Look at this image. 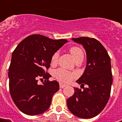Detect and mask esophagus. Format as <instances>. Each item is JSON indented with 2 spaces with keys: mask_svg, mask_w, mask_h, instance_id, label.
Here are the masks:
<instances>
[{
  "mask_svg": "<svg viewBox=\"0 0 122 122\" xmlns=\"http://www.w3.org/2000/svg\"><path fill=\"white\" fill-rule=\"evenodd\" d=\"M66 86V85H65V84L60 83V88H64V87H65Z\"/></svg>",
  "mask_w": 122,
  "mask_h": 122,
  "instance_id": "obj_1",
  "label": "esophagus"
}]
</instances>
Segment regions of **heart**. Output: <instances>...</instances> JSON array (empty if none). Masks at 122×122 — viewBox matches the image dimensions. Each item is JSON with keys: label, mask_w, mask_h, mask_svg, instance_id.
Wrapping results in <instances>:
<instances>
[{"label": "heart", "mask_w": 122, "mask_h": 122, "mask_svg": "<svg viewBox=\"0 0 122 122\" xmlns=\"http://www.w3.org/2000/svg\"><path fill=\"white\" fill-rule=\"evenodd\" d=\"M70 52L75 62L77 61L78 60L83 59V52L79 47H71L70 49ZM58 53L56 52L55 54H53L51 57V64H56L58 62ZM54 75L58 80L63 83H68L72 81L75 77L74 73L68 72L62 68H59L56 70L54 73Z\"/></svg>", "instance_id": "1"}]
</instances>
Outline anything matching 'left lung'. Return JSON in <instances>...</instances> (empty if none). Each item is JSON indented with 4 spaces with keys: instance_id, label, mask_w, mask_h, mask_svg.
<instances>
[{
    "instance_id": "left-lung-1",
    "label": "left lung",
    "mask_w": 122,
    "mask_h": 122,
    "mask_svg": "<svg viewBox=\"0 0 122 122\" xmlns=\"http://www.w3.org/2000/svg\"><path fill=\"white\" fill-rule=\"evenodd\" d=\"M72 40L82 45L86 52V66L76 82L87 87H83V90L74 87L75 93L67 99V107L73 115L89 119L98 115L109 99L113 83L111 58L95 39L79 37Z\"/></svg>"
}]
</instances>
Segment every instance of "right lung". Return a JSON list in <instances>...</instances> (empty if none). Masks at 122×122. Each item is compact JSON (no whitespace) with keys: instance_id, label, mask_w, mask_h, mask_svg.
Masks as SVG:
<instances>
[{"instance_id":"obj_1","label":"right lung","mask_w":122,"mask_h":122,"mask_svg":"<svg viewBox=\"0 0 122 122\" xmlns=\"http://www.w3.org/2000/svg\"><path fill=\"white\" fill-rule=\"evenodd\" d=\"M66 39L54 40L40 35L24 39L13 51L9 68V91L17 107L26 115L41 114L50 107L54 94L59 90V83L49 81L45 72L51 59ZM46 79L40 85L38 79Z\"/></svg>"}]
</instances>
